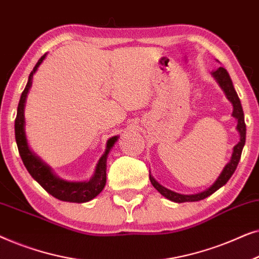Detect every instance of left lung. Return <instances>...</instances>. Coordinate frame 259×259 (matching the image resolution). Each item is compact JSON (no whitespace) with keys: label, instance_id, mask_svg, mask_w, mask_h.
<instances>
[{"label":"left lung","instance_id":"1","mask_svg":"<svg viewBox=\"0 0 259 259\" xmlns=\"http://www.w3.org/2000/svg\"><path fill=\"white\" fill-rule=\"evenodd\" d=\"M212 76H213L215 82L218 83V86L222 88V91L224 92L226 99L232 104V116L237 120L236 130L237 132L239 133V141L238 144L233 147L230 161L224 166V168H223V171L221 172V175H219L217 180H215L208 189L201 191V192L194 194L177 193L175 191H171L160 185V184L153 178V176L150 175L151 184L153 185L154 189L157 190L159 193L162 194L165 198H167L168 200L175 201V203H186V201H198L205 199V198L211 196L212 193H214L215 191L221 189L222 186H224L225 184L229 182V179L232 177L233 172L236 171L237 165H238V162L240 160V155H242L243 147L244 145H245L246 126L245 121H244V112L242 108V104H240V100L238 98V94H237L235 87H233L231 77H230L228 70L223 68V67H219V68L213 70V72H212Z\"/></svg>","mask_w":259,"mask_h":259}]
</instances>
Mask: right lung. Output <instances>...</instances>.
Wrapping results in <instances>:
<instances>
[{
    "label": "right lung",
    "instance_id": "1",
    "mask_svg": "<svg viewBox=\"0 0 259 259\" xmlns=\"http://www.w3.org/2000/svg\"><path fill=\"white\" fill-rule=\"evenodd\" d=\"M47 56V53L41 59L38 60L34 69L31 70L28 77V82L26 88L22 92L20 98L19 106H17V114L15 119V139L19 148L21 159H22L24 166L29 175L47 191L49 194L55 197L56 199L62 201H69V203H86L98 196L99 193L104 190L106 185V169H107V158L108 153L111 152L112 147L118 141L119 136H114L109 138L106 143V150L101 158L99 159L95 171L90 180L84 182H68L59 178L58 176L53 172L51 166H48L40 157H37L33 151L30 150L28 145L27 136H26V119H24V108H26V101L28 93H29L31 83H33V76L36 73L38 67Z\"/></svg>",
    "mask_w": 259,
    "mask_h": 259
}]
</instances>
